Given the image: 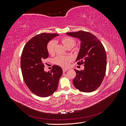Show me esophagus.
Returning <instances> with one entry per match:
<instances>
[{
	"instance_id": "obj_1",
	"label": "esophagus",
	"mask_w": 126,
	"mask_h": 126,
	"mask_svg": "<svg viewBox=\"0 0 126 126\" xmlns=\"http://www.w3.org/2000/svg\"><path fill=\"white\" fill-rule=\"evenodd\" d=\"M68 70V69H67V68H63V72H65L67 71Z\"/></svg>"
}]
</instances>
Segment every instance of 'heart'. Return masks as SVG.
Instances as JSON below:
<instances>
[{"label":"heart","instance_id":"1","mask_svg":"<svg viewBox=\"0 0 126 126\" xmlns=\"http://www.w3.org/2000/svg\"><path fill=\"white\" fill-rule=\"evenodd\" d=\"M62 44L67 49L72 48L75 45V40L70 37H64L61 39ZM56 42L55 40H51L48 43L47 45V50L49 54H54L55 50V48L56 46ZM70 58L68 57L58 56H57L55 59V62L58 65L66 67L69 65V63L70 62Z\"/></svg>","mask_w":126,"mask_h":126}]
</instances>
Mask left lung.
Wrapping results in <instances>:
<instances>
[{"mask_svg": "<svg viewBox=\"0 0 126 126\" xmlns=\"http://www.w3.org/2000/svg\"><path fill=\"white\" fill-rule=\"evenodd\" d=\"M66 34L81 41L76 62L79 64H84L85 67L81 71L75 69L76 76L73 80L74 85L82 92H92L100 86L106 74L107 56L104 46L90 32L80 30Z\"/></svg>", "mask_w": 126, "mask_h": 126, "instance_id": "left-lung-1", "label": "left lung"}]
</instances>
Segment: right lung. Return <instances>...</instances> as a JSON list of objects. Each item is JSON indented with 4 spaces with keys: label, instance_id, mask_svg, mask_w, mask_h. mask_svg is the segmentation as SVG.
<instances>
[{
    "label": "right lung",
    "instance_id": "1",
    "mask_svg": "<svg viewBox=\"0 0 126 126\" xmlns=\"http://www.w3.org/2000/svg\"><path fill=\"white\" fill-rule=\"evenodd\" d=\"M58 35L46 33L36 35L27 42L22 50L20 63L24 81L29 90L38 96L48 97L58 88L62 68L54 65L50 71H45L43 63L49 56V41Z\"/></svg>",
    "mask_w": 126,
    "mask_h": 126
}]
</instances>
